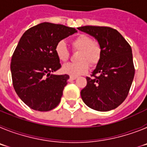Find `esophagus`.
I'll return each mask as SVG.
<instances>
[{
  "instance_id": "esophagus-1",
  "label": "esophagus",
  "mask_w": 147,
  "mask_h": 147,
  "mask_svg": "<svg viewBox=\"0 0 147 147\" xmlns=\"http://www.w3.org/2000/svg\"><path fill=\"white\" fill-rule=\"evenodd\" d=\"M76 77H75V76H70V79H69V81L71 82V81H74V80H76Z\"/></svg>"
}]
</instances>
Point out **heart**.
Returning a JSON list of instances; mask_svg holds the SVG:
<instances>
[{"label": "heart", "mask_w": 147, "mask_h": 147, "mask_svg": "<svg viewBox=\"0 0 147 147\" xmlns=\"http://www.w3.org/2000/svg\"><path fill=\"white\" fill-rule=\"evenodd\" d=\"M71 45L76 51H80L78 55V62H71L64 65L62 71L65 74L71 76H76L84 74L90 65H96L100 60L102 55V49L97 42L93 41V39L88 35H78L71 40ZM55 53L58 59L62 62H65L69 58V51L65 43L60 41L55 47Z\"/></svg>", "instance_id": "obj_1"}]
</instances>
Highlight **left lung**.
<instances>
[{"instance_id":"1","label":"left lung","mask_w":147,"mask_h":147,"mask_svg":"<svg viewBox=\"0 0 147 147\" xmlns=\"http://www.w3.org/2000/svg\"><path fill=\"white\" fill-rule=\"evenodd\" d=\"M78 29L94 37L102 49L92 72L93 77L86 78V87L81 90L82 98L97 111L113 110L126 99L133 81L132 49L117 30L110 27L86 26Z\"/></svg>"}]
</instances>
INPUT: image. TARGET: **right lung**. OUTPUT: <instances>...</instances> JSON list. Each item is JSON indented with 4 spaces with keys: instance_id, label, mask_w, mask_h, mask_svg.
Instances as JSON below:
<instances>
[{
    "instance_id": "right-lung-1",
    "label": "right lung",
    "mask_w": 147,
    "mask_h": 147,
    "mask_svg": "<svg viewBox=\"0 0 147 147\" xmlns=\"http://www.w3.org/2000/svg\"><path fill=\"white\" fill-rule=\"evenodd\" d=\"M76 32L74 28L42 23L30 28L21 37L10 67L15 92L30 108L49 111L59 104L69 76L53 74L61 67L55 47Z\"/></svg>"
}]
</instances>
